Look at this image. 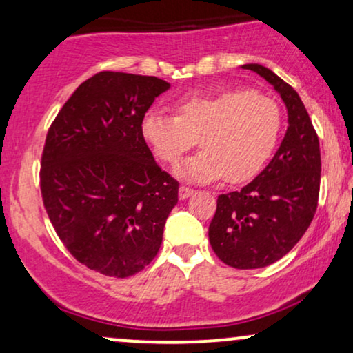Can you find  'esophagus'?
Returning a JSON list of instances; mask_svg holds the SVG:
<instances>
[{
  "label": "esophagus",
  "mask_w": 353,
  "mask_h": 353,
  "mask_svg": "<svg viewBox=\"0 0 353 353\" xmlns=\"http://www.w3.org/2000/svg\"><path fill=\"white\" fill-rule=\"evenodd\" d=\"M194 189L188 188V185H181L179 188V199H188L189 196H192Z\"/></svg>",
  "instance_id": "34e87169"
}]
</instances>
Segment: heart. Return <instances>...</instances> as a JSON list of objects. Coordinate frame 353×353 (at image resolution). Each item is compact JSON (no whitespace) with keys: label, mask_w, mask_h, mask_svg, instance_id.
<instances>
[{"label":"heart","mask_w":353,"mask_h":353,"mask_svg":"<svg viewBox=\"0 0 353 353\" xmlns=\"http://www.w3.org/2000/svg\"><path fill=\"white\" fill-rule=\"evenodd\" d=\"M174 111L176 117L148 112L143 136L164 164H176L199 139L204 151L177 169L189 181L225 176L232 184H241L254 179L281 137L282 111L277 101L250 89L189 96Z\"/></svg>","instance_id":"obj_1"}]
</instances>
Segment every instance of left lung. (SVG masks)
<instances>
[{
  "mask_svg": "<svg viewBox=\"0 0 353 353\" xmlns=\"http://www.w3.org/2000/svg\"><path fill=\"white\" fill-rule=\"evenodd\" d=\"M275 88L289 128L281 148L252 182L217 197L209 225L216 255L234 269H262L282 259L309 229L319 205L320 144L297 91L261 64H244Z\"/></svg>",
  "mask_w": 353,
  "mask_h": 353,
  "instance_id": "8db88e82",
  "label": "left lung"
}]
</instances>
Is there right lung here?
Wrapping results in <instances>:
<instances>
[{
  "label": "right lung",
  "instance_id": "right-lung-1",
  "mask_svg": "<svg viewBox=\"0 0 353 353\" xmlns=\"http://www.w3.org/2000/svg\"><path fill=\"white\" fill-rule=\"evenodd\" d=\"M169 83L101 71L79 84L46 134L39 188L52 228L76 261L131 277L159 252L179 182L157 165L143 119Z\"/></svg>",
  "mask_w": 353,
  "mask_h": 353
}]
</instances>
